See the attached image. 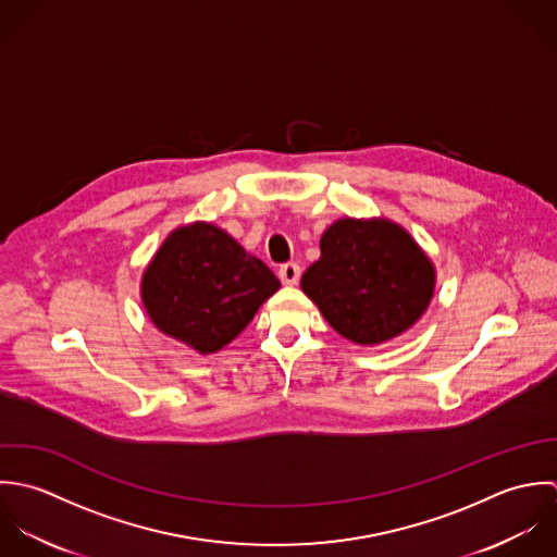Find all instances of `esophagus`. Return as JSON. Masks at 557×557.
Segmentation results:
<instances>
[{
  "label": "esophagus",
  "instance_id": "obj_1",
  "mask_svg": "<svg viewBox=\"0 0 557 557\" xmlns=\"http://www.w3.org/2000/svg\"><path fill=\"white\" fill-rule=\"evenodd\" d=\"M277 273H280V280H282L286 286H295V284L299 282V277H301V269H299V264H295V262L282 264Z\"/></svg>",
  "mask_w": 557,
  "mask_h": 557
}]
</instances>
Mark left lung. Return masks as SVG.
<instances>
[{"label":"left lung","mask_w":557,"mask_h":557,"mask_svg":"<svg viewBox=\"0 0 557 557\" xmlns=\"http://www.w3.org/2000/svg\"><path fill=\"white\" fill-rule=\"evenodd\" d=\"M437 271L400 223L342 218L321 236V258L301 290L337 334L376 346L411 330L429 310Z\"/></svg>","instance_id":"obj_1"}]
</instances>
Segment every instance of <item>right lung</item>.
Returning <instances> with one entry per match:
<instances>
[{"label":"right lung","mask_w":557,"mask_h":557,"mask_svg":"<svg viewBox=\"0 0 557 557\" xmlns=\"http://www.w3.org/2000/svg\"><path fill=\"white\" fill-rule=\"evenodd\" d=\"M277 290L273 271L213 222L172 230L139 284L152 325L200 355L222 350Z\"/></svg>","instance_id":"right-lung-1"}]
</instances>
